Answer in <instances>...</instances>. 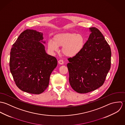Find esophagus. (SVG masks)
<instances>
[{"mask_svg": "<svg viewBox=\"0 0 125 125\" xmlns=\"http://www.w3.org/2000/svg\"><path fill=\"white\" fill-rule=\"evenodd\" d=\"M58 63H59V64H60V65H63V64H64V61H63V60H61V59L59 60L58 61Z\"/></svg>", "mask_w": 125, "mask_h": 125, "instance_id": "34e87169", "label": "esophagus"}]
</instances>
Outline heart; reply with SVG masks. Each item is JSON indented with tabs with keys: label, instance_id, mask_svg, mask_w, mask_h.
Returning <instances> with one entry per match:
<instances>
[{
	"label": "heart",
	"instance_id": "obj_1",
	"mask_svg": "<svg viewBox=\"0 0 125 125\" xmlns=\"http://www.w3.org/2000/svg\"><path fill=\"white\" fill-rule=\"evenodd\" d=\"M85 39L81 34L73 32H66L57 34L53 38V42L49 41L48 47L52 52H57L58 47L63 46V53L68 57L78 54L84 46Z\"/></svg>",
	"mask_w": 125,
	"mask_h": 125
}]
</instances>
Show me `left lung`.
Wrapping results in <instances>:
<instances>
[{"label": "left lung", "mask_w": 125, "mask_h": 125, "mask_svg": "<svg viewBox=\"0 0 125 125\" xmlns=\"http://www.w3.org/2000/svg\"><path fill=\"white\" fill-rule=\"evenodd\" d=\"M89 30L91 33L83 50L68 59L69 82L79 93H88L102 86L111 68L109 45L98 29Z\"/></svg>", "instance_id": "8db88e82"}]
</instances>
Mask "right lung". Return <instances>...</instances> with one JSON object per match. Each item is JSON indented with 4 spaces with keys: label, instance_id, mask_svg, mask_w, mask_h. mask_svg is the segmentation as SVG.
Wrapping results in <instances>:
<instances>
[{
    "label": "right lung",
    "instance_id": "right-lung-1",
    "mask_svg": "<svg viewBox=\"0 0 125 125\" xmlns=\"http://www.w3.org/2000/svg\"><path fill=\"white\" fill-rule=\"evenodd\" d=\"M42 33L26 29L19 35L10 52V69L17 86L25 92L40 94L48 87L57 65L45 50Z\"/></svg>",
    "mask_w": 125,
    "mask_h": 125
}]
</instances>
